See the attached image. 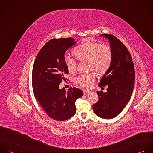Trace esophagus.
<instances>
[{
  "label": "esophagus",
  "instance_id": "1",
  "mask_svg": "<svg viewBox=\"0 0 153 153\" xmlns=\"http://www.w3.org/2000/svg\"><path fill=\"white\" fill-rule=\"evenodd\" d=\"M90 93V91H88V90H84V95H88Z\"/></svg>",
  "mask_w": 153,
  "mask_h": 153
}]
</instances>
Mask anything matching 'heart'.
Instances as JSON below:
<instances>
[{
  "label": "heart",
  "mask_w": 153,
  "mask_h": 153,
  "mask_svg": "<svg viewBox=\"0 0 153 153\" xmlns=\"http://www.w3.org/2000/svg\"><path fill=\"white\" fill-rule=\"evenodd\" d=\"M74 53L79 61H88L89 70H94L98 74L105 73L111 64L112 50L108 44L84 42L74 49ZM64 59L68 71L74 72L77 66L76 61L68 55H66ZM95 79L96 74L91 72L79 75L75 78V82L82 87L89 88L92 85Z\"/></svg>",
  "instance_id": "1"
}]
</instances>
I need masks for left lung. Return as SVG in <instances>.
<instances>
[{
    "label": "left lung",
    "mask_w": 153,
    "mask_h": 153,
    "mask_svg": "<svg viewBox=\"0 0 153 153\" xmlns=\"http://www.w3.org/2000/svg\"><path fill=\"white\" fill-rule=\"evenodd\" d=\"M100 36L109 41L112 61L98 85L100 87L107 85V92H97L99 100L92 108L98 117L111 119L123 110L131 98L135 71L131 55L124 44L112 35L102 34Z\"/></svg>",
    "instance_id": "left-lung-1"
}]
</instances>
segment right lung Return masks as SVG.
Here are the masks:
<instances>
[{
  "instance_id": "obj_1",
  "label": "right lung",
  "mask_w": 153,
  "mask_h": 153,
  "mask_svg": "<svg viewBox=\"0 0 153 153\" xmlns=\"http://www.w3.org/2000/svg\"><path fill=\"white\" fill-rule=\"evenodd\" d=\"M76 43L74 38L52 39L40 50L32 69V88L35 98L47 115L56 121H65L76 112L75 101L84 93L76 88L68 91L59 84L66 80L68 69L65 53Z\"/></svg>"
}]
</instances>
